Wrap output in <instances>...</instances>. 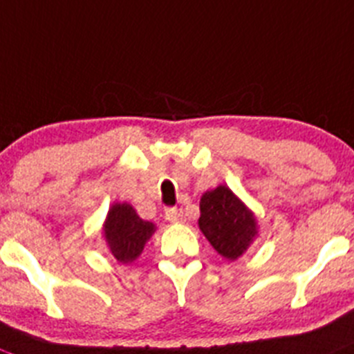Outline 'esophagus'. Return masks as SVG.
<instances>
[{"instance_id": "34e87169", "label": "esophagus", "mask_w": 354, "mask_h": 354, "mask_svg": "<svg viewBox=\"0 0 354 354\" xmlns=\"http://www.w3.org/2000/svg\"><path fill=\"white\" fill-rule=\"evenodd\" d=\"M165 217H167L168 222H174V224H179V222L184 221V214L180 208H168L165 212Z\"/></svg>"}]
</instances>
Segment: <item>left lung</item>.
<instances>
[{
	"label": "left lung",
	"instance_id": "left-lung-1",
	"mask_svg": "<svg viewBox=\"0 0 354 354\" xmlns=\"http://www.w3.org/2000/svg\"><path fill=\"white\" fill-rule=\"evenodd\" d=\"M200 230L222 257H240L257 234L255 217L225 186L207 191L200 201Z\"/></svg>",
	"mask_w": 354,
	"mask_h": 354
}]
</instances>
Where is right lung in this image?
Here are the masks:
<instances>
[{"label": "right lung", "instance_id": "1", "mask_svg": "<svg viewBox=\"0 0 354 354\" xmlns=\"http://www.w3.org/2000/svg\"><path fill=\"white\" fill-rule=\"evenodd\" d=\"M153 233V222L142 221L129 203L113 205L104 224L111 254L120 262L136 261Z\"/></svg>", "mask_w": 354, "mask_h": 354}]
</instances>
